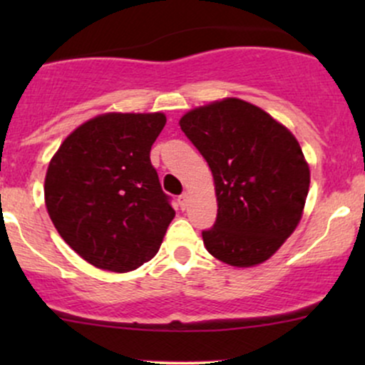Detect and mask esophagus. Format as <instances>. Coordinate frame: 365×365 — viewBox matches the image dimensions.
<instances>
[{
    "label": "esophagus",
    "mask_w": 365,
    "mask_h": 365,
    "mask_svg": "<svg viewBox=\"0 0 365 365\" xmlns=\"http://www.w3.org/2000/svg\"><path fill=\"white\" fill-rule=\"evenodd\" d=\"M187 204H188V195L187 194H182V195L178 197V206L182 207V209H185Z\"/></svg>",
    "instance_id": "1"
}]
</instances>
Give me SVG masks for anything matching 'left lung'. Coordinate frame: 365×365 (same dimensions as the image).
<instances>
[{"mask_svg":"<svg viewBox=\"0 0 365 365\" xmlns=\"http://www.w3.org/2000/svg\"><path fill=\"white\" fill-rule=\"evenodd\" d=\"M212 171L216 223L204 230L207 252L237 267L261 264L299 225L311 171L293 133L261 108L226 98L180 120Z\"/></svg>","mask_w":365,"mask_h":365,"instance_id":"left-lung-1","label":"left lung"}]
</instances>
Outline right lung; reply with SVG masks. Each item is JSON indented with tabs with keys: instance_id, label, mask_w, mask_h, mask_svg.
Returning <instances> with one entry per match:
<instances>
[{
	"instance_id": "1",
	"label": "right lung",
	"mask_w": 365,
	"mask_h": 365,
	"mask_svg": "<svg viewBox=\"0 0 365 365\" xmlns=\"http://www.w3.org/2000/svg\"><path fill=\"white\" fill-rule=\"evenodd\" d=\"M163 113H106L75 128L48 166L44 199L63 240L99 269L150 261L175 217L150 165Z\"/></svg>"
}]
</instances>
